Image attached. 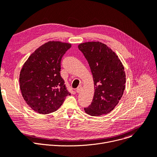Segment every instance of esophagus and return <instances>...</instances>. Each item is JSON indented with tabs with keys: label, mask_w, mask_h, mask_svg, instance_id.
<instances>
[{
	"label": "esophagus",
	"mask_w": 157,
	"mask_h": 157,
	"mask_svg": "<svg viewBox=\"0 0 157 157\" xmlns=\"http://www.w3.org/2000/svg\"><path fill=\"white\" fill-rule=\"evenodd\" d=\"M81 89H82L81 86H79L76 88V92L77 93H79V92H80V91L81 90Z\"/></svg>",
	"instance_id": "esophagus-1"
}]
</instances>
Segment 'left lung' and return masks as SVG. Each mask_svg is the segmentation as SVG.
Listing matches in <instances>:
<instances>
[{
  "mask_svg": "<svg viewBox=\"0 0 157 157\" xmlns=\"http://www.w3.org/2000/svg\"><path fill=\"white\" fill-rule=\"evenodd\" d=\"M92 73L95 93L91 104L85 108L91 116L110 113L118 104L125 90L124 67L111 49L100 42H88L78 46Z\"/></svg>",
  "mask_w": 157,
  "mask_h": 157,
  "instance_id": "left-lung-1",
  "label": "left lung"
}]
</instances>
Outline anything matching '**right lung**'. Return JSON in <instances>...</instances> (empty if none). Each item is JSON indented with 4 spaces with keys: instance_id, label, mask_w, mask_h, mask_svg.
Returning <instances> with one entry per match:
<instances>
[{
    "instance_id": "right-lung-1",
    "label": "right lung",
    "mask_w": 157,
    "mask_h": 157,
    "mask_svg": "<svg viewBox=\"0 0 157 157\" xmlns=\"http://www.w3.org/2000/svg\"><path fill=\"white\" fill-rule=\"evenodd\" d=\"M71 47L69 43L49 41L24 63L20 75L21 92L36 112L46 114L56 111L71 95L60 72L62 57Z\"/></svg>"
}]
</instances>
